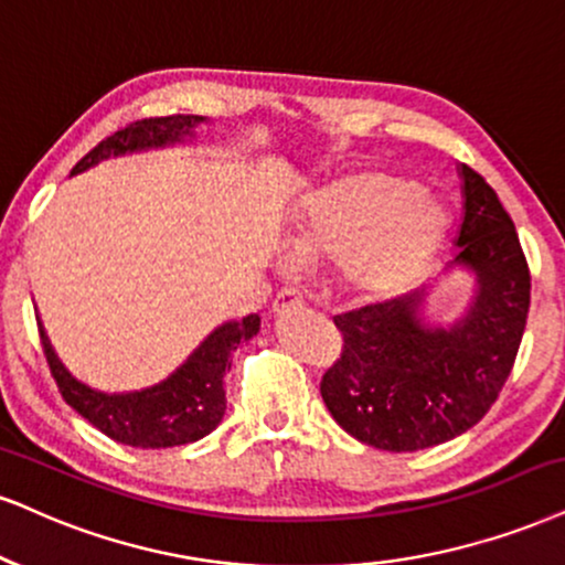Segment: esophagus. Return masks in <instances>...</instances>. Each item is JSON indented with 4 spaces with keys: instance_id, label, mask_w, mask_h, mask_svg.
<instances>
[{
    "instance_id": "34e87169",
    "label": "esophagus",
    "mask_w": 565,
    "mask_h": 565,
    "mask_svg": "<svg viewBox=\"0 0 565 565\" xmlns=\"http://www.w3.org/2000/svg\"><path fill=\"white\" fill-rule=\"evenodd\" d=\"M303 306V298L296 294V290H280L275 298V303H271V311H275V317L280 315H288L290 309H301Z\"/></svg>"
}]
</instances>
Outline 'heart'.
Returning <instances> with one entry per match:
<instances>
[{
  "label": "heart",
  "instance_id": "1",
  "mask_svg": "<svg viewBox=\"0 0 565 565\" xmlns=\"http://www.w3.org/2000/svg\"><path fill=\"white\" fill-rule=\"evenodd\" d=\"M422 193L416 180L393 172H353L324 191L285 238V259L296 269L343 262L345 288L366 301L401 294L448 227L443 209Z\"/></svg>",
  "mask_w": 565,
  "mask_h": 565
}]
</instances>
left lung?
<instances>
[{"label":"left lung","mask_w":565,"mask_h":565,"mask_svg":"<svg viewBox=\"0 0 565 565\" xmlns=\"http://www.w3.org/2000/svg\"><path fill=\"white\" fill-rule=\"evenodd\" d=\"M463 220L445 271L471 275L452 322L424 317L429 288L335 317L343 353L322 377L332 419L359 443L411 452L471 429L503 390L529 311V267L498 193L458 164Z\"/></svg>","instance_id":"8db88e82"}]
</instances>
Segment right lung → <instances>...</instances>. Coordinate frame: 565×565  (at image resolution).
I'll list each match as a JSON object with an SVG mask.
<instances>
[{"mask_svg": "<svg viewBox=\"0 0 565 565\" xmlns=\"http://www.w3.org/2000/svg\"><path fill=\"white\" fill-rule=\"evenodd\" d=\"M204 122L206 117L199 115L151 117V120L134 122L94 146L70 175H81L104 159L193 141L196 128ZM259 324V315H248L241 322L214 327L170 377L151 387L128 390V393H104L73 377L52 348V340L41 322L39 332L52 377L57 380L62 398L70 408L78 411L83 419L113 437L115 443L130 445V448H175V445L201 440L222 422L227 408L222 382L230 369V353L254 338Z\"/></svg>", "mask_w": 565, "mask_h": 565, "instance_id": "obj_1", "label": "right lung"}]
</instances>
